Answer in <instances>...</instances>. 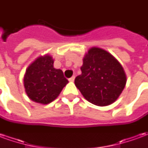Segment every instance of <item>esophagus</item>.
I'll list each match as a JSON object with an SVG mask.
<instances>
[{"label": "esophagus", "instance_id": "obj_1", "mask_svg": "<svg viewBox=\"0 0 148 148\" xmlns=\"http://www.w3.org/2000/svg\"><path fill=\"white\" fill-rule=\"evenodd\" d=\"M74 78H75V77H74V76H73V77H71V78H69V81H70V82H74Z\"/></svg>", "mask_w": 148, "mask_h": 148}]
</instances>
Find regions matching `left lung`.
Masks as SVG:
<instances>
[{
	"label": "left lung",
	"mask_w": 148,
	"mask_h": 148,
	"mask_svg": "<svg viewBox=\"0 0 148 148\" xmlns=\"http://www.w3.org/2000/svg\"><path fill=\"white\" fill-rule=\"evenodd\" d=\"M82 74L74 84L86 99L97 106L111 105L126 85V74L112 55L99 47H92L83 58Z\"/></svg>",
	"instance_id": "left-lung-1"
}]
</instances>
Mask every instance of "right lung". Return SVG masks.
<instances>
[{"mask_svg": "<svg viewBox=\"0 0 148 148\" xmlns=\"http://www.w3.org/2000/svg\"><path fill=\"white\" fill-rule=\"evenodd\" d=\"M68 83L60 69L54 67L51 55L40 56L26 70L24 77L25 92L35 102L47 105L53 101Z\"/></svg>", "mask_w": 148, "mask_h": 148, "instance_id": "1", "label": "right lung"}]
</instances>
